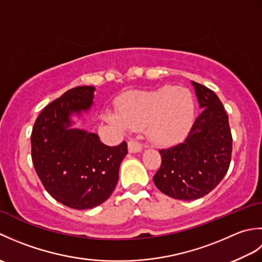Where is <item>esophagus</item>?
Listing matches in <instances>:
<instances>
[{
    "instance_id": "1",
    "label": "esophagus",
    "mask_w": 262,
    "mask_h": 262,
    "mask_svg": "<svg viewBox=\"0 0 262 262\" xmlns=\"http://www.w3.org/2000/svg\"><path fill=\"white\" fill-rule=\"evenodd\" d=\"M142 149H143V146L140 142L134 141V140L128 142V151L130 153H138L141 152Z\"/></svg>"
}]
</instances>
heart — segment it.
I'll return each instance as SVG.
<instances>
[{"mask_svg": "<svg viewBox=\"0 0 262 262\" xmlns=\"http://www.w3.org/2000/svg\"><path fill=\"white\" fill-rule=\"evenodd\" d=\"M193 114L191 93L166 85L153 91L127 93L119 107L120 118L109 115V119L132 129L147 126V136L153 143L171 145L187 134Z\"/></svg>", "mask_w": 262, "mask_h": 262, "instance_id": "obj_1", "label": "heart"}]
</instances>
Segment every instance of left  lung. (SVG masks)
<instances>
[{"label":"left lung","mask_w":262,"mask_h":262,"mask_svg":"<svg viewBox=\"0 0 262 262\" xmlns=\"http://www.w3.org/2000/svg\"><path fill=\"white\" fill-rule=\"evenodd\" d=\"M202 113L187 138L160 149L161 166L153 181L160 191L180 200H194L210 192L230 168L232 134L221 100L210 89L192 81Z\"/></svg>","instance_id":"1"}]
</instances>
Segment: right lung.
<instances>
[{"mask_svg": "<svg viewBox=\"0 0 262 262\" xmlns=\"http://www.w3.org/2000/svg\"><path fill=\"white\" fill-rule=\"evenodd\" d=\"M96 88L76 86L45 107L31 133V159L47 192L68 207L88 209L105 202L118 182L128 152L124 141L107 146L98 134L72 126L71 115L91 108Z\"/></svg>", "mask_w": 262, "mask_h": 262, "instance_id": "add662e5", "label": "right lung"}]
</instances>
